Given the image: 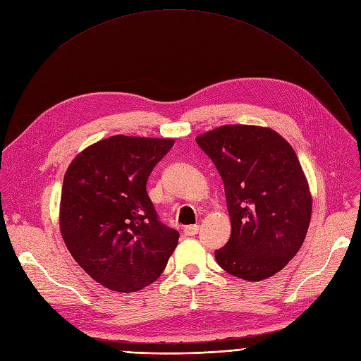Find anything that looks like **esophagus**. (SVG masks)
<instances>
[{
	"label": "esophagus",
	"mask_w": 361,
	"mask_h": 361,
	"mask_svg": "<svg viewBox=\"0 0 361 361\" xmlns=\"http://www.w3.org/2000/svg\"><path fill=\"white\" fill-rule=\"evenodd\" d=\"M198 229H200L198 225H191V226H186V228L183 229V233H185L186 236H194V235L198 233Z\"/></svg>",
	"instance_id": "1"
}]
</instances>
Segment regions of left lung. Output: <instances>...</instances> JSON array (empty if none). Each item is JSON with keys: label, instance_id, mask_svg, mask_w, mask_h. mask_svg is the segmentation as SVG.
Returning a JSON list of instances; mask_svg holds the SVG:
<instances>
[{"label": "left lung", "instance_id": "8db88e82", "mask_svg": "<svg viewBox=\"0 0 361 361\" xmlns=\"http://www.w3.org/2000/svg\"><path fill=\"white\" fill-rule=\"evenodd\" d=\"M225 183L232 233L216 251L232 276L259 282L281 271L300 251L313 200L294 148L276 130L223 125L195 138Z\"/></svg>", "mask_w": 361, "mask_h": 361}]
</instances>
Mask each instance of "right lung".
<instances>
[{
  "instance_id": "add662e5",
  "label": "right lung",
  "mask_w": 361,
  "mask_h": 361,
  "mask_svg": "<svg viewBox=\"0 0 361 361\" xmlns=\"http://www.w3.org/2000/svg\"><path fill=\"white\" fill-rule=\"evenodd\" d=\"M173 138L114 135L68 164L60 200V232L75 262L99 285L135 293L163 273L178 231L159 221L147 180Z\"/></svg>"
}]
</instances>
